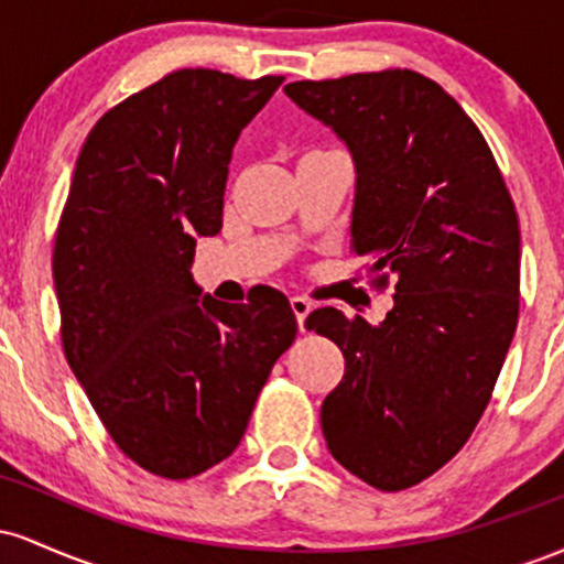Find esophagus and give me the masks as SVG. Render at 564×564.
<instances>
[{"label": "esophagus", "instance_id": "obj_1", "mask_svg": "<svg viewBox=\"0 0 564 564\" xmlns=\"http://www.w3.org/2000/svg\"><path fill=\"white\" fill-rule=\"evenodd\" d=\"M291 310H294L296 323H300V332H302V328H304V318H307L310 310H313V302L304 300V296H291Z\"/></svg>", "mask_w": 564, "mask_h": 564}]
</instances>
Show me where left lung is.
Listing matches in <instances>:
<instances>
[{
	"mask_svg": "<svg viewBox=\"0 0 564 564\" xmlns=\"http://www.w3.org/2000/svg\"><path fill=\"white\" fill-rule=\"evenodd\" d=\"M291 100L355 164L349 243L398 278L379 326L321 307L345 377L321 405L328 451L379 490L422 482L464 448L520 313V223L488 142L440 84L408 68L291 82Z\"/></svg>",
	"mask_w": 564,
	"mask_h": 564,
	"instance_id": "obj_1",
	"label": "left lung"
}]
</instances>
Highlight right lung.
I'll return each instance as SVG.
<instances>
[{
	"mask_svg": "<svg viewBox=\"0 0 564 564\" xmlns=\"http://www.w3.org/2000/svg\"><path fill=\"white\" fill-rule=\"evenodd\" d=\"M283 76L183 68L127 97L76 159L53 278L66 360L113 443L170 480L225 462L296 336L281 291L217 302L193 281L223 228L232 145Z\"/></svg>",
	"mask_w": 564,
	"mask_h": 564,
	"instance_id": "1",
	"label": "right lung"
}]
</instances>
